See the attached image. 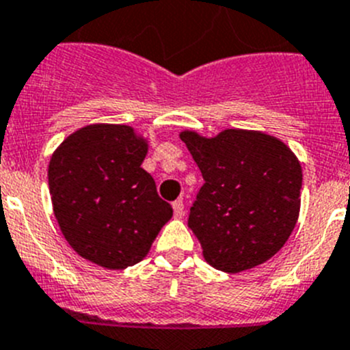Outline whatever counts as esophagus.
<instances>
[{"label": "esophagus", "mask_w": 350, "mask_h": 350, "mask_svg": "<svg viewBox=\"0 0 350 350\" xmlns=\"http://www.w3.org/2000/svg\"><path fill=\"white\" fill-rule=\"evenodd\" d=\"M172 209H174V217L176 218H183V215H185L183 200H174V202H172Z\"/></svg>", "instance_id": "34e87169"}]
</instances>
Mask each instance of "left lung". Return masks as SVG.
I'll return each instance as SVG.
<instances>
[{"mask_svg":"<svg viewBox=\"0 0 350 350\" xmlns=\"http://www.w3.org/2000/svg\"><path fill=\"white\" fill-rule=\"evenodd\" d=\"M204 185L188 227L206 262L239 273L266 262L293 234L301 206V163L285 142L259 130L227 129L215 137L179 133Z\"/></svg>","mask_w":350,"mask_h":350,"instance_id":"1","label":"left lung"}]
</instances>
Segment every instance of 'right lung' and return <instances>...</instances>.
<instances>
[{
  "mask_svg": "<svg viewBox=\"0 0 350 350\" xmlns=\"http://www.w3.org/2000/svg\"><path fill=\"white\" fill-rule=\"evenodd\" d=\"M148 139L129 124L93 123L57 146L47 169L54 217L83 259L124 269L141 262L172 217L142 169Z\"/></svg>",
  "mask_w": 350,
  "mask_h": 350,
  "instance_id": "right-lung-1",
  "label": "right lung"
}]
</instances>
